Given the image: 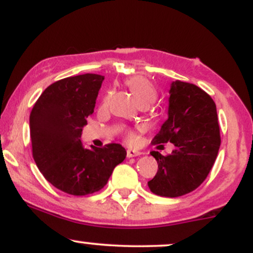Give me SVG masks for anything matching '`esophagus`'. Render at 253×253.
<instances>
[{"label":"esophagus","instance_id":"34e87169","mask_svg":"<svg viewBox=\"0 0 253 253\" xmlns=\"http://www.w3.org/2000/svg\"><path fill=\"white\" fill-rule=\"evenodd\" d=\"M141 152H139V151H135V150H127V157L128 158H132V157H136V156H140Z\"/></svg>","mask_w":253,"mask_h":253}]
</instances>
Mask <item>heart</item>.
<instances>
[{"label":"heart","instance_id":"1","mask_svg":"<svg viewBox=\"0 0 253 253\" xmlns=\"http://www.w3.org/2000/svg\"><path fill=\"white\" fill-rule=\"evenodd\" d=\"M125 84L128 88L132 94L134 95L135 100L138 101L139 104H147L152 103L157 97V89L155 84L151 82L150 80H147L144 76H132L127 80H125ZM110 94L108 92L107 96L104 97V103H107L110 98ZM125 139H126L127 143L133 144L136 141V134L133 130H127L125 133Z\"/></svg>","mask_w":253,"mask_h":253}]
</instances>
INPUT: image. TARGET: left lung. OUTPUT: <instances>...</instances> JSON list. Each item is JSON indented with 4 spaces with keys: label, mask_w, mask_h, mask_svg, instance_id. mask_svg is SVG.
<instances>
[{
    "label": "left lung",
    "mask_w": 253,
    "mask_h": 253,
    "mask_svg": "<svg viewBox=\"0 0 253 253\" xmlns=\"http://www.w3.org/2000/svg\"><path fill=\"white\" fill-rule=\"evenodd\" d=\"M168 141L175 145L170 155L151 152L158 171L147 184L156 195L183 196L207 178L221 144L215 102L195 84L182 81L171 84L169 118L152 144Z\"/></svg>",
    "instance_id": "obj_1"
}]
</instances>
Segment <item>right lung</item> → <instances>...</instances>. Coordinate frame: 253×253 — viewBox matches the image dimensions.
Listing matches in <instances>:
<instances>
[{"mask_svg": "<svg viewBox=\"0 0 253 253\" xmlns=\"http://www.w3.org/2000/svg\"><path fill=\"white\" fill-rule=\"evenodd\" d=\"M103 80L85 74L57 81L43 90L31 112L32 153L38 169L53 187L70 195L101 190L126 158L120 144L86 150L81 143Z\"/></svg>", "mask_w": 253, "mask_h": 253, "instance_id": "obj_1", "label": "right lung"}]
</instances>
